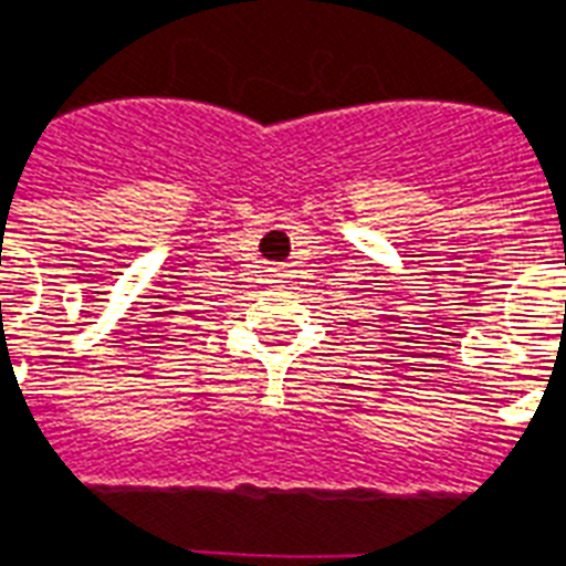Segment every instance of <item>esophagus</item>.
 Returning a JSON list of instances; mask_svg holds the SVG:
<instances>
[{
    "instance_id": "1",
    "label": "esophagus",
    "mask_w": 566,
    "mask_h": 566,
    "mask_svg": "<svg viewBox=\"0 0 566 566\" xmlns=\"http://www.w3.org/2000/svg\"><path fill=\"white\" fill-rule=\"evenodd\" d=\"M275 273H279V270H275Z\"/></svg>"
}]
</instances>
